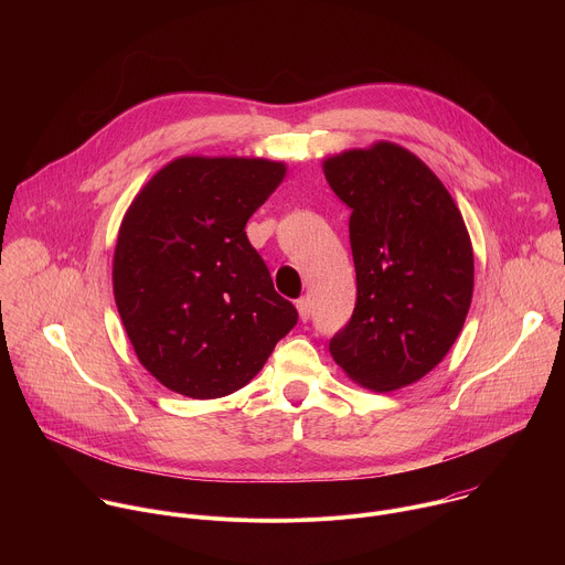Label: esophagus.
<instances>
[{
  "instance_id": "esophagus-1",
  "label": "esophagus",
  "mask_w": 565,
  "mask_h": 565,
  "mask_svg": "<svg viewBox=\"0 0 565 565\" xmlns=\"http://www.w3.org/2000/svg\"><path fill=\"white\" fill-rule=\"evenodd\" d=\"M297 312H299V319L301 321H308L310 319V299L308 297H301L297 301Z\"/></svg>"
}]
</instances>
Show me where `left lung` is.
<instances>
[{
    "instance_id": "left-lung-1",
    "label": "left lung",
    "mask_w": 565,
    "mask_h": 565,
    "mask_svg": "<svg viewBox=\"0 0 565 565\" xmlns=\"http://www.w3.org/2000/svg\"><path fill=\"white\" fill-rule=\"evenodd\" d=\"M351 207L358 301L331 355L364 388L425 377L462 331L473 292V250L440 179L409 149L377 140L321 163Z\"/></svg>"
}]
</instances>
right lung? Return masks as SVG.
Segmentation results:
<instances>
[{
	"mask_svg": "<svg viewBox=\"0 0 565 565\" xmlns=\"http://www.w3.org/2000/svg\"><path fill=\"white\" fill-rule=\"evenodd\" d=\"M286 166L181 156L122 216L114 299L140 364L174 393L212 399L246 386L297 324L246 236Z\"/></svg>",
	"mask_w": 565,
	"mask_h": 565,
	"instance_id": "add662e5",
	"label": "right lung"
}]
</instances>
